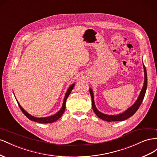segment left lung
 I'll list each match as a JSON object with an SVG mask.
<instances>
[{
  "label": "left lung",
  "instance_id": "1",
  "mask_svg": "<svg viewBox=\"0 0 157 157\" xmlns=\"http://www.w3.org/2000/svg\"><path fill=\"white\" fill-rule=\"evenodd\" d=\"M143 68H144V72H145V81H144V85H143V88L141 89V91L140 93V95L139 96L136 102L134 103L130 108H129L127 110H126L124 113L120 114L118 115H114V116H112V115H106L105 114H102L100 113L95 107V102H94V97H93V93L91 90V89H89V92H90L91 94V99H92V108L93 111L95 112V113L96 115L98 116V118H100L102 120H104L105 121H107V122H115V121H123L129 118V117H131L132 116H133L134 114L136 113V111L138 110V109L140 108V106L141 104L142 103L143 98H144L145 95V92H146V89L147 87V70L145 68V65L143 64Z\"/></svg>",
  "mask_w": 157,
  "mask_h": 157
}]
</instances>
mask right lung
Wrapping results in <instances>:
<instances>
[{
	"label": "right lung",
	"instance_id": "add662e5",
	"mask_svg": "<svg viewBox=\"0 0 157 157\" xmlns=\"http://www.w3.org/2000/svg\"><path fill=\"white\" fill-rule=\"evenodd\" d=\"M74 87V84H72L71 86L69 87V89H68V91H67L66 95H65V97H64V102H63V105H62V106L61 109L60 110V111L58 112V113L56 114H55V115L53 116H49V117H46V118H36V117H34V116L30 115L29 114H28L27 112L24 110V109L22 108V107L20 105L19 102H17V104H18L19 106H20V109H21V112L24 114V115L26 116L27 118H28V119L32 120V121H34V122H37L38 123H41V124H47V123H52V122H55V121H56L58 119H59L62 115L63 114L64 112L65 111V109H66V99L67 98H68V97L69 96V95L70 94L71 91H72V89ZM17 101V100H16Z\"/></svg>",
	"mask_w": 157,
	"mask_h": 157
}]
</instances>
